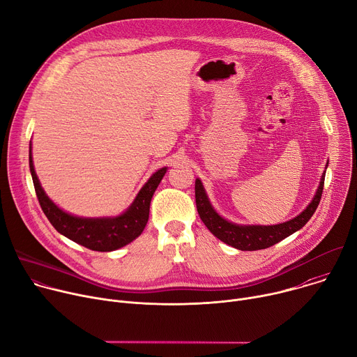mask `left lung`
<instances>
[{
	"instance_id": "obj_1",
	"label": "left lung",
	"mask_w": 357,
	"mask_h": 357,
	"mask_svg": "<svg viewBox=\"0 0 357 357\" xmlns=\"http://www.w3.org/2000/svg\"><path fill=\"white\" fill-rule=\"evenodd\" d=\"M324 183H325V172L321 178L319 188L314 199L307 206V209L301 212L294 219L280 225H274V226H254V225L245 226V225H236L223 219L211 205L205 188H203L200 179L195 181L196 208L202 222L205 223V226L211 230L213 236H216L223 243L243 251L263 250L277 244L278 241L284 240L285 237L291 236L292 233L298 231L299 229H302L305 225H307V222L312 218V215L315 213L319 205L322 190H324Z\"/></svg>"
}]
</instances>
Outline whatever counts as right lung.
Returning a JSON list of instances; mask_svg holds the SVG:
<instances>
[{"mask_svg":"<svg viewBox=\"0 0 357 357\" xmlns=\"http://www.w3.org/2000/svg\"><path fill=\"white\" fill-rule=\"evenodd\" d=\"M29 169L39 205L50 225L65 237L94 251H113L121 248L142 233L149 218V203L152 195H154L167 172V168H161L155 174H152L135 196L131 206L123 215L116 218H77L59 209L47 197L33 169L31 149Z\"/></svg>","mask_w":357,"mask_h":357,"instance_id":"add662e5","label":"right lung"}]
</instances>
